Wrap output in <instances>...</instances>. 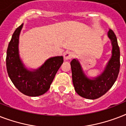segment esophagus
<instances>
[{
  "instance_id": "esophagus-1",
  "label": "esophagus",
  "mask_w": 126,
  "mask_h": 126,
  "mask_svg": "<svg viewBox=\"0 0 126 126\" xmlns=\"http://www.w3.org/2000/svg\"><path fill=\"white\" fill-rule=\"evenodd\" d=\"M63 56H64V59L65 60H69V59H71L73 57V53L72 51H67L64 53Z\"/></svg>"
}]
</instances>
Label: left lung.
<instances>
[{"mask_svg": "<svg viewBox=\"0 0 126 126\" xmlns=\"http://www.w3.org/2000/svg\"><path fill=\"white\" fill-rule=\"evenodd\" d=\"M108 36L111 40L112 56L104 71L98 77L90 79L84 74L79 60L71 62L72 78L75 90L79 95L89 99H95L105 94L116 80L120 71V48L113 31L110 29Z\"/></svg>", "mask_w": 126, "mask_h": 126, "instance_id": "8db88e82", "label": "left lung"}]
</instances>
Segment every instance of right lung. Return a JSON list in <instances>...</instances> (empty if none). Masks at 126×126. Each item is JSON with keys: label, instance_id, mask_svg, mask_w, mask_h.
Returning a JSON list of instances; mask_svg holds the SVG:
<instances>
[{"label": "right lung", "instance_id": "add662e5", "mask_svg": "<svg viewBox=\"0 0 126 126\" xmlns=\"http://www.w3.org/2000/svg\"><path fill=\"white\" fill-rule=\"evenodd\" d=\"M23 24L16 29L9 43L6 53V69L10 79L17 90L30 97L45 94L50 88L57 71L63 62V56L47 59L34 71L25 67L19 54V36Z\"/></svg>", "mask_w": 126, "mask_h": 126}]
</instances>
